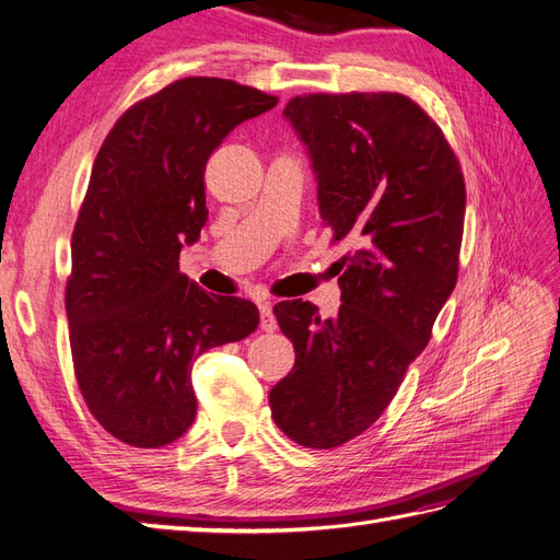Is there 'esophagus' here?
Masks as SVG:
<instances>
[{
	"label": "esophagus",
	"instance_id": "obj_1",
	"mask_svg": "<svg viewBox=\"0 0 560 560\" xmlns=\"http://www.w3.org/2000/svg\"><path fill=\"white\" fill-rule=\"evenodd\" d=\"M259 315H261V329L264 331H276L278 329V319L273 315V306L268 301L259 303Z\"/></svg>",
	"mask_w": 560,
	"mask_h": 560
}]
</instances>
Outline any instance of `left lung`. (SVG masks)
Instances as JSON below:
<instances>
[{
    "label": "left lung",
    "mask_w": 560,
    "mask_h": 560,
    "mask_svg": "<svg viewBox=\"0 0 560 560\" xmlns=\"http://www.w3.org/2000/svg\"><path fill=\"white\" fill-rule=\"evenodd\" d=\"M284 118L306 144L319 217L354 252L338 264L341 308H273L294 369L268 401L306 448H334L374 425L425 350L457 280L465 179L442 128L399 93L299 95Z\"/></svg>",
    "instance_id": "1"
}]
</instances>
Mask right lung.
<instances>
[{
  "label": "right lung",
  "instance_id": "1",
  "mask_svg": "<svg viewBox=\"0 0 560 560\" xmlns=\"http://www.w3.org/2000/svg\"><path fill=\"white\" fill-rule=\"evenodd\" d=\"M278 105L229 79L186 77L132 105L97 151L65 290L74 374L118 442L159 448L196 418L191 366L259 325V308L179 273L208 222L206 163L226 135Z\"/></svg>",
  "mask_w": 560,
  "mask_h": 560
}]
</instances>
